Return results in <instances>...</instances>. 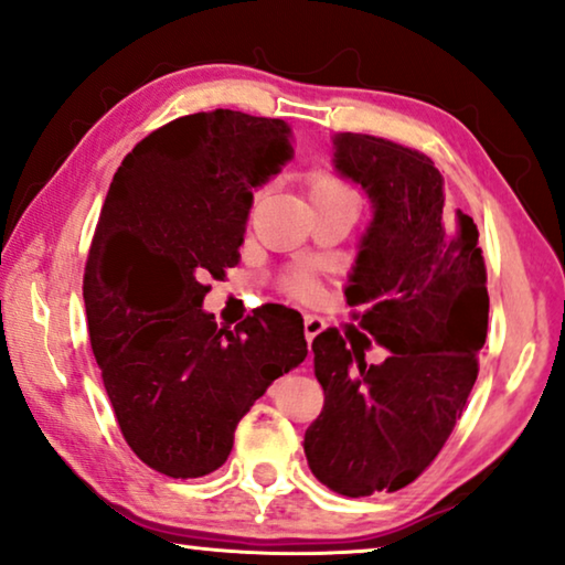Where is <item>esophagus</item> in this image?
Masks as SVG:
<instances>
[{"instance_id":"1","label":"esophagus","mask_w":565,"mask_h":565,"mask_svg":"<svg viewBox=\"0 0 565 565\" xmlns=\"http://www.w3.org/2000/svg\"><path fill=\"white\" fill-rule=\"evenodd\" d=\"M322 330H324V319L322 317H311V315L305 317V337H307L309 344Z\"/></svg>"}]
</instances>
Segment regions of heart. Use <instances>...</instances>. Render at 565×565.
Masks as SVG:
<instances>
[{
  "instance_id": "obj_1",
  "label": "heart",
  "mask_w": 565,
  "mask_h": 565,
  "mask_svg": "<svg viewBox=\"0 0 565 565\" xmlns=\"http://www.w3.org/2000/svg\"><path fill=\"white\" fill-rule=\"evenodd\" d=\"M307 190L311 202L322 200H340V198H352L350 184L337 174L332 167H315V170L307 172ZM284 289L297 299H311L317 294V284L305 271H291L284 276Z\"/></svg>"
}]
</instances>
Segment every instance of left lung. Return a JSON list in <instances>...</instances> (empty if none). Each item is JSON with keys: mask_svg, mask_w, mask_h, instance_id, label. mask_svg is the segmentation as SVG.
<instances>
[{"mask_svg": "<svg viewBox=\"0 0 565 565\" xmlns=\"http://www.w3.org/2000/svg\"><path fill=\"white\" fill-rule=\"evenodd\" d=\"M334 147L337 170L375 207L344 297L363 307L352 317L388 358L367 365L358 330L315 337L324 406L305 454L332 492L370 498L411 484L439 457L475 388L490 297L477 225L446 205L431 157L350 131Z\"/></svg>", "mask_w": 565, "mask_h": 565, "instance_id": "8db88e82", "label": "left lung"}]
</instances>
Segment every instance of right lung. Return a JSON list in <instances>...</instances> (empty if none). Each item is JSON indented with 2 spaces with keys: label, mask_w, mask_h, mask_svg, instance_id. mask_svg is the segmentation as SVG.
I'll use <instances>...</instances> for the list:
<instances>
[{
  "label": "right lung",
  "mask_w": 565,
  "mask_h": 565,
  "mask_svg": "<svg viewBox=\"0 0 565 565\" xmlns=\"http://www.w3.org/2000/svg\"><path fill=\"white\" fill-rule=\"evenodd\" d=\"M286 159L281 119L180 116L124 157L100 207L83 274L90 350L126 444L167 477L223 467L238 420L307 358L294 309L235 330L200 309L238 264L254 188Z\"/></svg>",
  "instance_id": "1"
}]
</instances>
